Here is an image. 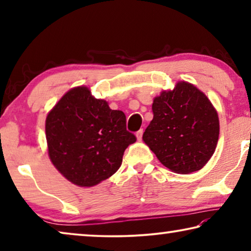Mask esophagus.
<instances>
[{
  "instance_id": "obj_1",
  "label": "esophagus",
  "mask_w": 251,
  "mask_h": 251,
  "mask_svg": "<svg viewBox=\"0 0 251 251\" xmlns=\"http://www.w3.org/2000/svg\"><path fill=\"white\" fill-rule=\"evenodd\" d=\"M143 133H144V130H143V129H139V130L137 131V133H136V137H137L138 141H142Z\"/></svg>"
}]
</instances>
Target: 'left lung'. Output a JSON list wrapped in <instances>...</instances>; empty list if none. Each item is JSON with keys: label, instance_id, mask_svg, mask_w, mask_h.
Segmentation results:
<instances>
[{"label": "left lung", "instance_id": "1", "mask_svg": "<svg viewBox=\"0 0 251 251\" xmlns=\"http://www.w3.org/2000/svg\"><path fill=\"white\" fill-rule=\"evenodd\" d=\"M152 113L143 139L160 163L178 174L205 166L219 136L218 114L207 96L194 85L179 82L156 97Z\"/></svg>", "mask_w": 251, "mask_h": 251}]
</instances>
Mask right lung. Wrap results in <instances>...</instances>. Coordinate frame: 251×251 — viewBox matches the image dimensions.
<instances>
[{
	"instance_id": "right-lung-1",
	"label": "right lung",
	"mask_w": 251,
	"mask_h": 251,
	"mask_svg": "<svg viewBox=\"0 0 251 251\" xmlns=\"http://www.w3.org/2000/svg\"><path fill=\"white\" fill-rule=\"evenodd\" d=\"M45 131L53 165L80 187L95 186L115 174L125 150L136 142L126 129L125 114L110 109L83 86L58 100L46 117Z\"/></svg>"
}]
</instances>
